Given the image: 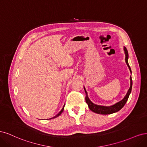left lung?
<instances>
[{
  "label": "left lung",
  "mask_w": 147,
  "mask_h": 147,
  "mask_svg": "<svg viewBox=\"0 0 147 147\" xmlns=\"http://www.w3.org/2000/svg\"><path fill=\"white\" fill-rule=\"evenodd\" d=\"M124 49V52L125 54V61L127 65V67L129 68V69L131 73H132L131 68L129 65L128 63V53H127V49L124 46L123 48ZM132 78H131V76H130V87L127 91L126 94L125 95V96L123 98V99H121V100L119 102H118L117 103H115V105H112L111 106H99V105H95V104L93 103L88 96V94L87 92L86 91V88L84 87V90L85 92L86 93V101L87 103V105L88 106V108L90 109L92 112L98 113V114H102V115H107V114H111V113L117 112L118 111H119L120 109L123 107V106H125V105L126 104V102L127 101V99H128L129 94L131 92V90H132Z\"/></svg>",
  "instance_id": "left-lung-1"
}]
</instances>
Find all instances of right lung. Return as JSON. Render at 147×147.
Returning <instances> with one entry per match:
<instances>
[{"label": "right lung", "instance_id": "obj_1", "mask_svg": "<svg viewBox=\"0 0 147 147\" xmlns=\"http://www.w3.org/2000/svg\"><path fill=\"white\" fill-rule=\"evenodd\" d=\"M64 107H65V105L63 106V108H62V109H61L60 111V112H59L58 113V114H57L55 116H54V117H53V118H49V119L51 120V119H53V118H57V117H59V115H60L61 114V113L63 112V110H64Z\"/></svg>", "mask_w": 147, "mask_h": 147}]
</instances>
